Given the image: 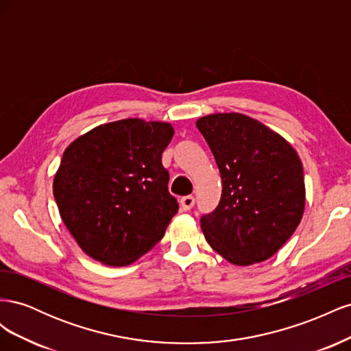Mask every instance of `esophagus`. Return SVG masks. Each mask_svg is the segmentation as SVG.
<instances>
[{
    "mask_svg": "<svg viewBox=\"0 0 351 351\" xmlns=\"http://www.w3.org/2000/svg\"><path fill=\"white\" fill-rule=\"evenodd\" d=\"M195 205V197L193 196H184L180 199V206L183 210H190Z\"/></svg>",
    "mask_w": 351,
    "mask_h": 351,
    "instance_id": "34e87169",
    "label": "esophagus"
}]
</instances>
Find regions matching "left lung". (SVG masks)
Wrapping results in <instances>:
<instances>
[{
  "label": "left lung",
  "instance_id": "8db88e82",
  "mask_svg": "<svg viewBox=\"0 0 351 351\" xmlns=\"http://www.w3.org/2000/svg\"><path fill=\"white\" fill-rule=\"evenodd\" d=\"M196 125L222 178L218 206L200 217L208 243L234 265L269 259L303 217L299 155L278 133L247 115L212 114Z\"/></svg>",
  "mask_w": 351,
  "mask_h": 351
}]
</instances>
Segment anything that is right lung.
<instances>
[{
    "label": "right lung",
    "mask_w": 351,
    "mask_h": 351,
    "mask_svg": "<svg viewBox=\"0 0 351 351\" xmlns=\"http://www.w3.org/2000/svg\"><path fill=\"white\" fill-rule=\"evenodd\" d=\"M171 124L127 119L95 127L62 155L54 197L82 250L124 267L165 234L178 202L168 192L161 156Z\"/></svg>",
    "instance_id": "right-lung-1"
}]
</instances>
